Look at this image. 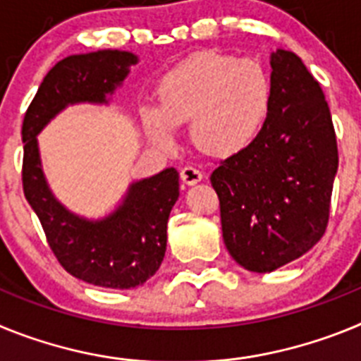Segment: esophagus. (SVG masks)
I'll use <instances>...</instances> for the list:
<instances>
[{
  "instance_id": "34e87169",
  "label": "esophagus",
  "mask_w": 361,
  "mask_h": 361,
  "mask_svg": "<svg viewBox=\"0 0 361 361\" xmlns=\"http://www.w3.org/2000/svg\"><path fill=\"white\" fill-rule=\"evenodd\" d=\"M180 178H183V183L188 184V186H195L197 183L202 180V173L195 168H191V166H186L180 170Z\"/></svg>"
}]
</instances>
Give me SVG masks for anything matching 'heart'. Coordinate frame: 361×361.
<instances>
[{"label": "heart", "instance_id": "obj_1", "mask_svg": "<svg viewBox=\"0 0 361 361\" xmlns=\"http://www.w3.org/2000/svg\"><path fill=\"white\" fill-rule=\"evenodd\" d=\"M157 97V106L141 108L142 126L153 145L173 148L178 126L191 123L197 148L213 157H233L264 132L273 90L260 63L202 52L166 73Z\"/></svg>", "mask_w": 361, "mask_h": 361}]
</instances>
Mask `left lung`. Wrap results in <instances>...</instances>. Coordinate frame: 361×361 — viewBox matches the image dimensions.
Masks as SVG:
<instances>
[{"label": "left lung", "mask_w": 361, "mask_h": 361, "mask_svg": "<svg viewBox=\"0 0 361 361\" xmlns=\"http://www.w3.org/2000/svg\"><path fill=\"white\" fill-rule=\"evenodd\" d=\"M271 111L253 146L212 173L222 237L244 269L271 273L324 237L338 171L333 119L318 81L291 50L271 52Z\"/></svg>", "instance_id": "1"}]
</instances>
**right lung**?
Segmentation results:
<instances>
[{
	"label": "right lung",
	"mask_w": 361,
	"mask_h": 361,
	"mask_svg": "<svg viewBox=\"0 0 361 361\" xmlns=\"http://www.w3.org/2000/svg\"><path fill=\"white\" fill-rule=\"evenodd\" d=\"M139 56L126 50L73 54L37 88L23 121V191L47 240L70 275L92 286L133 289L152 279L166 253V229L178 200V173L166 168L130 183L123 199L99 219L72 212L54 195L43 171L37 135L73 104L108 106Z\"/></svg>",
	"instance_id": "1"
}]
</instances>
